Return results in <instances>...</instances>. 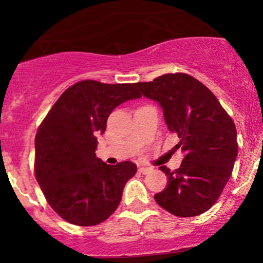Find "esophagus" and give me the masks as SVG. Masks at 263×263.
I'll use <instances>...</instances> for the list:
<instances>
[{
    "instance_id": "obj_1",
    "label": "esophagus",
    "mask_w": 263,
    "mask_h": 263,
    "mask_svg": "<svg viewBox=\"0 0 263 263\" xmlns=\"http://www.w3.org/2000/svg\"><path fill=\"white\" fill-rule=\"evenodd\" d=\"M152 170H153L152 167H140V168H139V171L141 172L142 175H147V174H149V172L152 171Z\"/></svg>"
}]
</instances>
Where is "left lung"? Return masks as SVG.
<instances>
[{
	"instance_id": "1",
	"label": "left lung",
	"mask_w": 263,
	"mask_h": 263,
	"mask_svg": "<svg viewBox=\"0 0 263 263\" xmlns=\"http://www.w3.org/2000/svg\"><path fill=\"white\" fill-rule=\"evenodd\" d=\"M135 86L159 103L167 129L179 138L175 148L185 154L177 170L159 167L168 181L154 200L177 217L204 213L221 195L238 153L232 118L217 97L188 74H165Z\"/></svg>"
}]
</instances>
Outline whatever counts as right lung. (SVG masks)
<instances>
[{"label":"right lung","instance_id":"right-lung-1","mask_svg":"<svg viewBox=\"0 0 263 263\" xmlns=\"http://www.w3.org/2000/svg\"><path fill=\"white\" fill-rule=\"evenodd\" d=\"M135 84L77 82L64 91L39 125L34 174L46 201L64 220L92 226L106 220L136 172L132 161L107 165L96 157L97 135L115 107L141 95Z\"/></svg>","mask_w":263,"mask_h":263}]
</instances>
